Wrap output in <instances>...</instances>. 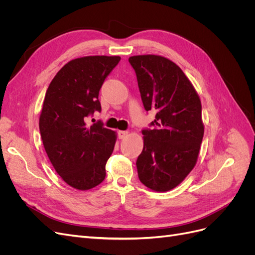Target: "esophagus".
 <instances>
[{"label": "esophagus", "instance_id": "34e87169", "mask_svg": "<svg viewBox=\"0 0 255 255\" xmlns=\"http://www.w3.org/2000/svg\"><path fill=\"white\" fill-rule=\"evenodd\" d=\"M128 132L127 130H119L118 132V138L119 139H123V138H126L128 136Z\"/></svg>", "mask_w": 255, "mask_h": 255}]
</instances>
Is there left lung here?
<instances>
[{
    "label": "left lung",
    "instance_id": "left-lung-1",
    "mask_svg": "<svg viewBox=\"0 0 255 255\" xmlns=\"http://www.w3.org/2000/svg\"><path fill=\"white\" fill-rule=\"evenodd\" d=\"M144 110L155 111L152 128H143V149L136 160L138 177L155 191L177 186L195 167L204 127L199 96L171 60L157 55L128 58Z\"/></svg>",
    "mask_w": 255,
    "mask_h": 255
}]
</instances>
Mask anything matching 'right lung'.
I'll list each match as a JSON object with an SVG mask.
<instances>
[{"instance_id":"add662e5","label":"right lung","mask_w":255,"mask_h":255,"mask_svg":"<svg viewBox=\"0 0 255 255\" xmlns=\"http://www.w3.org/2000/svg\"><path fill=\"white\" fill-rule=\"evenodd\" d=\"M119 56H86L69 61L54 76L45 92L39 129L56 172L80 190L94 188L105 179V165L116 135L102 121L86 120L101 112L99 91L120 61Z\"/></svg>"}]
</instances>
